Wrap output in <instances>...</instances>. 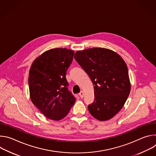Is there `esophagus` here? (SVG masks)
<instances>
[{"label":"esophagus","mask_w":156,"mask_h":156,"mask_svg":"<svg viewBox=\"0 0 156 156\" xmlns=\"http://www.w3.org/2000/svg\"><path fill=\"white\" fill-rule=\"evenodd\" d=\"M79 96H80V97L81 98H83V96H84V93H83V91H81V92L79 93Z\"/></svg>","instance_id":"obj_1"}]
</instances>
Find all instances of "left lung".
<instances>
[{"label":"left lung","instance_id":"1","mask_svg":"<svg viewBox=\"0 0 156 156\" xmlns=\"http://www.w3.org/2000/svg\"><path fill=\"white\" fill-rule=\"evenodd\" d=\"M74 58L94 86V100L87 106L89 112L100 121L112 119L123 107L130 93L125 61L116 52L105 48L79 51Z\"/></svg>","mask_w":156,"mask_h":156}]
</instances>
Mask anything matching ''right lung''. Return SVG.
Instances as JSON below:
<instances>
[{"label":"right lung","mask_w":156,"mask_h":156,"mask_svg":"<svg viewBox=\"0 0 156 156\" xmlns=\"http://www.w3.org/2000/svg\"><path fill=\"white\" fill-rule=\"evenodd\" d=\"M73 55L74 51L70 49H52L36 58L31 65L28 78L30 98L49 119L64 118L75 102L65 77Z\"/></svg>","instance_id":"add662e5"}]
</instances>
